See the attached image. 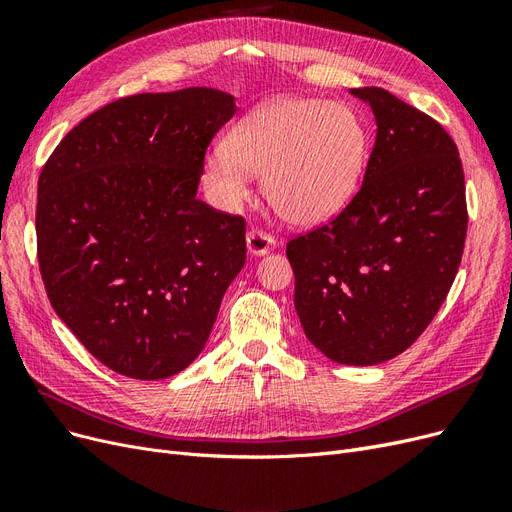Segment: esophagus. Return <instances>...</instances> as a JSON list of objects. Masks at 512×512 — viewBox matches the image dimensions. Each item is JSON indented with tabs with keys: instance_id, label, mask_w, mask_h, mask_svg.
<instances>
[{
	"instance_id": "34e87169",
	"label": "esophagus",
	"mask_w": 512,
	"mask_h": 512,
	"mask_svg": "<svg viewBox=\"0 0 512 512\" xmlns=\"http://www.w3.org/2000/svg\"><path fill=\"white\" fill-rule=\"evenodd\" d=\"M245 239H247V252H250L252 256H265L273 250V245H275V239L260 228H252L250 232H247Z\"/></svg>"
}]
</instances>
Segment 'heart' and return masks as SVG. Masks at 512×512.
Wrapping results in <instances>:
<instances>
[{
	"label": "heart",
	"instance_id": "obj_1",
	"mask_svg": "<svg viewBox=\"0 0 512 512\" xmlns=\"http://www.w3.org/2000/svg\"><path fill=\"white\" fill-rule=\"evenodd\" d=\"M228 145L205 158L215 205L237 209L262 175L273 209L294 224H318L342 209L361 179L367 132L350 106L307 98L269 102L243 117Z\"/></svg>",
	"mask_w": 512,
	"mask_h": 512
}]
</instances>
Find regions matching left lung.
Returning a JSON list of instances; mask_svg holds the SVG:
<instances>
[{
	"mask_svg": "<svg viewBox=\"0 0 512 512\" xmlns=\"http://www.w3.org/2000/svg\"><path fill=\"white\" fill-rule=\"evenodd\" d=\"M376 117L361 190L286 245L294 309L324 356L376 365L410 348L451 290L468 230L457 145L382 87L350 89Z\"/></svg>",
	"mask_w": 512,
	"mask_h": 512,
	"instance_id": "1",
	"label": "left lung"
}]
</instances>
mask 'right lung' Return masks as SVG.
<instances>
[{
	"mask_svg": "<svg viewBox=\"0 0 512 512\" xmlns=\"http://www.w3.org/2000/svg\"><path fill=\"white\" fill-rule=\"evenodd\" d=\"M235 113V98L209 87L121 98L74 126L42 168L46 294L121 376L188 367L245 265V220L196 198L205 151Z\"/></svg>",
	"mask_w": 512,
	"mask_h": 512,
	"instance_id": "obj_1",
	"label": "right lung"
}]
</instances>
